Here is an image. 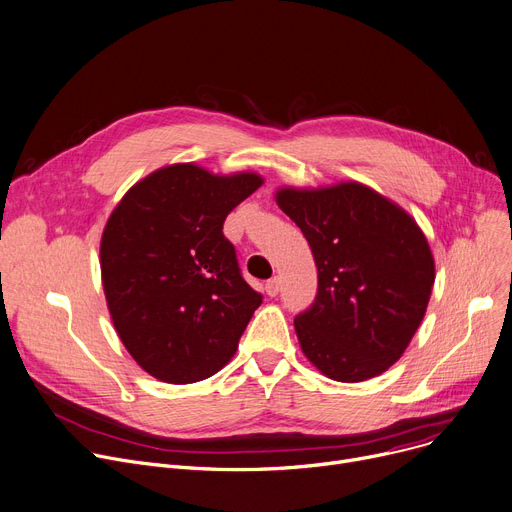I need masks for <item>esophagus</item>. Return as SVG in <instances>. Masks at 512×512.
<instances>
[{
  "instance_id": "1",
  "label": "esophagus",
  "mask_w": 512,
  "mask_h": 512,
  "mask_svg": "<svg viewBox=\"0 0 512 512\" xmlns=\"http://www.w3.org/2000/svg\"><path fill=\"white\" fill-rule=\"evenodd\" d=\"M280 288H282V282H280V278H271V280L265 284V292H267L269 296H278Z\"/></svg>"
}]
</instances>
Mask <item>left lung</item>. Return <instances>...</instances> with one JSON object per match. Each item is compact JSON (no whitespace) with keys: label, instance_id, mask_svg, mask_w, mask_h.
I'll return each instance as SVG.
<instances>
[{"label":"left lung","instance_id":"obj_1","mask_svg":"<svg viewBox=\"0 0 512 512\" xmlns=\"http://www.w3.org/2000/svg\"><path fill=\"white\" fill-rule=\"evenodd\" d=\"M276 203L309 241L319 271L313 306L294 319L302 354L339 383L379 377L426 315L434 257L422 228L358 181L280 187Z\"/></svg>","mask_w":512,"mask_h":512}]
</instances>
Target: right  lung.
Listing matches in <instances>:
<instances>
[{
    "mask_svg": "<svg viewBox=\"0 0 512 512\" xmlns=\"http://www.w3.org/2000/svg\"><path fill=\"white\" fill-rule=\"evenodd\" d=\"M263 177L214 175L193 162L135 183L100 238V276L115 331L154 379L187 385L222 370L261 294L241 276L226 216Z\"/></svg>",
    "mask_w": 512,
    "mask_h": 512,
    "instance_id": "right-lung-1",
    "label": "right lung"
}]
</instances>
